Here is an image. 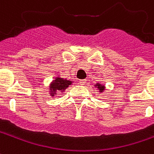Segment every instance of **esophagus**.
<instances>
[{
  "label": "esophagus",
  "mask_w": 154,
  "mask_h": 154,
  "mask_svg": "<svg viewBox=\"0 0 154 154\" xmlns=\"http://www.w3.org/2000/svg\"><path fill=\"white\" fill-rule=\"evenodd\" d=\"M86 83V79H81V80H79V84H80V85H82V86H84Z\"/></svg>",
  "instance_id": "1"
}]
</instances>
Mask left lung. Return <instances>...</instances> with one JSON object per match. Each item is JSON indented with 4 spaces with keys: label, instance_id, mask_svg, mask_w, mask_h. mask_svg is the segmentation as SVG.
I'll use <instances>...</instances> for the list:
<instances>
[{
    "label": "left lung",
    "instance_id": "8db88e82",
    "mask_svg": "<svg viewBox=\"0 0 154 154\" xmlns=\"http://www.w3.org/2000/svg\"><path fill=\"white\" fill-rule=\"evenodd\" d=\"M94 86L95 88H97L99 90V92L101 93V94H103L106 91V87L104 85H103L102 83H100V82H97L94 84Z\"/></svg>",
    "mask_w": 154,
    "mask_h": 154
}]
</instances>
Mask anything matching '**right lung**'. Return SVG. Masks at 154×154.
Returning a JSON list of instances; mask_svg holds the SVG:
<instances>
[{"mask_svg": "<svg viewBox=\"0 0 154 154\" xmlns=\"http://www.w3.org/2000/svg\"><path fill=\"white\" fill-rule=\"evenodd\" d=\"M73 84V81L68 80L67 78L61 77L60 75H57L54 79L51 82L48 86L49 94L51 97L54 96L58 93L63 94L65 92L66 89Z\"/></svg>", "mask_w": 154, "mask_h": 154, "instance_id": "1", "label": "right lung"}]
</instances>
